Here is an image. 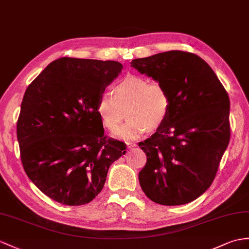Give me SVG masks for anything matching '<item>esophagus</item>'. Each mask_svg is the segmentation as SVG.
<instances>
[{"instance_id": "1", "label": "esophagus", "mask_w": 249, "mask_h": 249, "mask_svg": "<svg viewBox=\"0 0 249 249\" xmlns=\"http://www.w3.org/2000/svg\"><path fill=\"white\" fill-rule=\"evenodd\" d=\"M136 143L135 142H126V147H128L129 149H132V148H135L136 147Z\"/></svg>"}]
</instances>
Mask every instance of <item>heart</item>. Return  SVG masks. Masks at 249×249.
I'll use <instances>...</instances> for the list:
<instances>
[{
  "label": "heart",
  "instance_id": "b5f03b06",
  "mask_svg": "<svg viewBox=\"0 0 249 249\" xmlns=\"http://www.w3.org/2000/svg\"><path fill=\"white\" fill-rule=\"evenodd\" d=\"M96 108L102 124L111 132L119 128L126 112L130 119L116 135L136 139L165 123L170 110V96L161 83L129 74L115 84L112 95L106 93L99 97Z\"/></svg>",
  "mask_w": 249,
  "mask_h": 249
}]
</instances>
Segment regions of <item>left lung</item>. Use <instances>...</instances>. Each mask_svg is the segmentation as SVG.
I'll use <instances>...</instances> for the list:
<instances>
[{"label":"left lung","mask_w":249,"mask_h":249,"mask_svg":"<svg viewBox=\"0 0 249 249\" xmlns=\"http://www.w3.org/2000/svg\"><path fill=\"white\" fill-rule=\"evenodd\" d=\"M132 68L161 83L170 110L138 145L147 162L139 184L151 201L166 206L195 201L213 181L230 139L228 94L214 71L192 53L170 51L132 60Z\"/></svg>","instance_id":"obj_1"}]
</instances>
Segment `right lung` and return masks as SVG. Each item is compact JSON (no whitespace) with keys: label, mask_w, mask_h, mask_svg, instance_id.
Instances as JSON below:
<instances>
[{"label":"right lung","mask_w":249,"mask_h":249,"mask_svg":"<svg viewBox=\"0 0 249 249\" xmlns=\"http://www.w3.org/2000/svg\"><path fill=\"white\" fill-rule=\"evenodd\" d=\"M123 69L117 61L60 58L29 84L17 123L27 177L62 205L88 204L105 186L124 142L105 136L97 102Z\"/></svg>","instance_id":"right-lung-1"}]
</instances>
